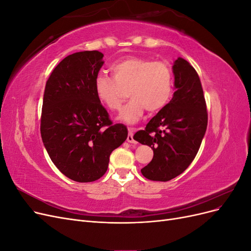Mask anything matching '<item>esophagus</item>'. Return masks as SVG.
Masks as SVG:
<instances>
[{"label":"esophagus","mask_w":251,"mask_h":251,"mask_svg":"<svg viewBox=\"0 0 251 251\" xmlns=\"http://www.w3.org/2000/svg\"><path fill=\"white\" fill-rule=\"evenodd\" d=\"M135 128L134 127H128V135H127V138H126V141L130 142V143H135V140H134V133H135Z\"/></svg>","instance_id":"1"}]
</instances>
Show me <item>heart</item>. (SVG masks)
Returning a JSON list of instances; mask_svg holds the SVG:
<instances>
[{"label":"heart","instance_id":"1","mask_svg":"<svg viewBox=\"0 0 251 251\" xmlns=\"http://www.w3.org/2000/svg\"><path fill=\"white\" fill-rule=\"evenodd\" d=\"M112 77L98 74L94 80L96 97L111 111L119 110L123 90L131 97L121 109L119 119L135 124L144 110L154 113L168 104L173 91V72L169 65L151 59L128 56L110 67Z\"/></svg>","mask_w":251,"mask_h":251}]
</instances>
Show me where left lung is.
Instances as JSON below:
<instances>
[{"label":"left lung","instance_id":"left-lung-1","mask_svg":"<svg viewBox=\"0 0 251 251\" xmlns=\"http://www.w3.org/2000/svg\"><path fill=\"white\" fill-rule=\"evenodd\" d=\"M175 89L171 101L151 118L134 139L154 151L141 170L153 181H170L183 173L200 149L207 127L206 102L198 73L187 60L178 57L173 66Z\"/></svg>","mask_w":251,"mask_h":251}]
</instances>
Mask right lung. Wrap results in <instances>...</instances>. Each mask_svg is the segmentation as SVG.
I'll return each instance as SVG.
<instances>
[{
	"instance_id": "add662e5",
	"label": "right lung",
	"mask_w": 251,
	"mask_h": 251,
	"mask_svg": "<svg viewBox=\"0 0 251 251\" xmlns=\"http://www.w3.org/2000/svg\"><path fill=\"white\" fill-rule=\"evenodd\" d=\"M100 51L68 55L45 87L41 135L47 153L66 177L92 182L108 170L110 155L127 137L123 124L113 125L94 92L103 65Z\"/></svg>"
}]
</instances>
